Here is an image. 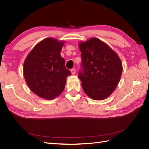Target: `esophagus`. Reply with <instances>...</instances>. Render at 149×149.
<instances>
[{"label":"esophagus","mask_w":149,"mask_h":149,"mask_svg":"<svg viewBox=\"0 0 149 149\" xmlns=\"http://www.w3.org/2000/svg\"><path fill=\"white\" fill-rule=\"evenodd\" d=\"M71 73H72V75H74L75 74V68H72L71 70Z\"/></svg>","instance_id":"1"}]
</instances>
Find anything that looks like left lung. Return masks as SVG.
I'll return each mask as SVG.
<instances>
[{
    "mask_svg": "<svg viewBox=\"0 0 149 149\" xmlns=\"http://www.w3.org/2000/svg\"><path fill=\"white\" fill-rule=\"evenodd\" d=\"M83 70L78 75L83 89L91 99L102 100L115 91L121 77L122 63L102 41L91 38L79 44Z\"/></svg>",
    "mask_w": 149,
    "mask_h": 149,
    "instance_id": "1",
    "label": "left lung"
}]
</instances>
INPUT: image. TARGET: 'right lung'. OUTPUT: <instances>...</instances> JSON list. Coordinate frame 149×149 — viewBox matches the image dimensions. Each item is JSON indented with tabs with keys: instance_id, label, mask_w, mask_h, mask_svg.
Instances as JSON below:
<instances>
[{
	"instance_id": "1",
	"label": "right lung",
	"mask_w": 149,
	"mask_h": 149,
	"mask_svg": "<svg viewBox=\"0 0 149 149\" xmlns=\"http://www.w3.org/2000/svg\"><path fill=\"white\" fill-rule=\"evenodd\" d=\"M64 41L47 38L34 46L24 63L27 86L36 95L46 100L59 96L65 89L66 77L71 74L60 54Z\"/></svg>"
}]
</instances>
